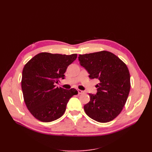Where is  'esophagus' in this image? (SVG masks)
<instances>
[{"label":"esophagus","instance_id":"esophagus-1","mask_svg":"<svg viewBox=\"0 0 152 152\" xmlns=\"http://www.w3.org/2000/svg\"><path fill=\"white\" fill-rule=\"evenodd\" d=\"M84 93V91L80 90V89H78V94H81Z\"/></svg>","mask_w":152,"mask_h":152}]
</instances>
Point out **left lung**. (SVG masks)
<instances>
[{
	"label": "left lung",
	"mask_w": 152,
	"mask_h": 152,
	"mask_svg": "<svg viewBox=\"0 0 152 152\" xmlns=\"http://www.w3.org/2000/svg\"><path fill=\"white\" fill-rule=\"evenodd\" d=\"M79 60L90 79L99 80L97 93L89 94L90 102L84 106L86 113L99 122L113 120L121 112L130 91V74L126 65L106 50L79 54Z\"/></svg>",
	"instance_id": "obj_1"
}]
</instances>
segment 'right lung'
<instances>
[{
	"label": "right lung",
	"mask_w": 152,
	"mask_h": 152,
	"mask_svg": "<svg viewBox=\"0 0 152 152\" xmlns=\"http://www.w3.org/2000/svg\"><path fill=\"white\" fill-rule=\"evenodd\" d=\"M77 56V54L41 53L25 65L21 79L23 98L27 108L37 120L49 122L60 118L69 99L78 94L74 88L68 90L55 86L59 79H65L67 67Z\"/></svg>",
	"instance_id": "1"
}]
</instances>
